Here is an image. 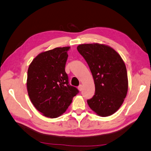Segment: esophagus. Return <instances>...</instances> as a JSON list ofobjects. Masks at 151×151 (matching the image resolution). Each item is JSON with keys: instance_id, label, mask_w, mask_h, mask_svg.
I'll use <instances>...</instances> for the list:
<instances>
[{"instance_id": "34e87169", "label": "esophagus", "mask_w": 151, "mask_h": 151, "mask_svg": "<svg viewBox=\"0 0 151 151\" xmlns=\"http://www.w3.org/2000/svg\"><path fill=\"white\" fill-rule=\"evenodd\" d=\"M78 89L79 91H82V84L79 85V86L78 87Z\"/></svg>"}]
</instances>
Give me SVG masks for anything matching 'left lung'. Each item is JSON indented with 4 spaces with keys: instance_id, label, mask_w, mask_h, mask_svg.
<instances>
[{
    "instance_id": "8db88e82",
    "label": "left lung",
    "mask_w": 151,
    "mask_h": 151,
    "mask_svg": "<svg viewBox=\"0 0 151 151\" xmlns=\"http://www.w3.org/2000/svg\"><path fill=\"white\" fill-rule=\"evenodd\" d=\"M77 50L86 61L95 84V95L87 100L100 116H111L119 110L128 89L126 67L121 56L105 44H80Z\"/></svg>"
}]
</instances>
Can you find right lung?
<instances>
[{"instance_id":"right-lung-1","label":"right lung","mask_w":151,"mask_h":151,"mask_svg":"<svg viewBox=\"0 0 151 151\" xmlns=\"http://www.w3.org/2000/svg\"><path fill=\"white\" fill-rule=\"evenodd\" d=\"M69 46L55 48L38 54L29 65L27 89L32 105L46 117L63 114L78 93L69 84L65 73Z\"/></svg>"}]
</instances>
